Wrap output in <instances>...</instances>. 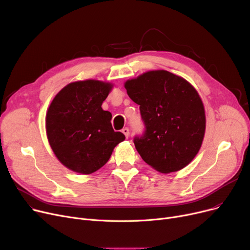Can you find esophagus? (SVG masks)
<instances>
[{
	"instance_id": "34e87169",
	"label": "esophagus",
	"mask_w": 250,
	"mask_h": 250,
	"mask_svg": "<svg viewBox=\"0 0 250 250\" xmlns=\"http://www.w3.org/2000/svg\"><path fill=\"white\" fill-rule=\"evenodd\" d=\"M122 132L124 133V135L126 136V138H128V136H129V134H130V130H129V128H127V127L123 128V129H122Z\"/></svg>"
}]
</instances>
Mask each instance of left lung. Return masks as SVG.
I'll return each mask as SVG.
<instances>
[{
	"label": "left lung",
	"mask_w": 250,
	"mask_h": 250,
	"mask_svg": "<svg viewBox=\"0 0 250 250\" xmlns=\"http://www.w3.org/2000/svg\"><path fill=\"white\" fill-rule=\"evenodd\" d=\"M125 87L144 124L143 133L133 138L142 159L164 173L188 166L206 128L203 103L192 84L169 71L152 70L127 81Z\"/></svg>",
	"instance_id": "left-lung-1"
}]
</instances>
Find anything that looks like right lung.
Wrapping results in <instances>:
<instances>
[{"label":"right lung","mask_w":250,"mask_h":250,"mask_svg":"<svg viewBox=\"0 0 250 250\" xmlns=\"http://www.w3.org/2000/svg\"><path fill=\"white\" fill-rule=\"evenodd\" d=\"M112 85L89 80L71 83L58 93L46 114L51 148L67 168L92 173L107 164L117 144L125 139L115 132L112 114L102 109Z\"/></svg>","instance_id":"obj_1"}]
</instances>
